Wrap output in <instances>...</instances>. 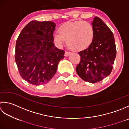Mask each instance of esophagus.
I'll use <instances>...</instances> for the list:
<instances>
[{
  "label": "esophagus",
  "instance_id": "1",
  "mask_svg": "<svg viewBox=\"0 0 129 129\" xmlns=\"http://www.w3.org/2000/svg\"><path fill=\"white\" fill-rule=\"evenodd\" d=\"M70 54H71V52H70L66 51V52H65V53H64V56H65L66 57H67V56H68V55Z\"/></svg>",
  "mask_w": 129,
  "mask_h": 129
}]
</instances>
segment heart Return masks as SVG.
<instances>
[{"label": "heart", "instance_id": "b5f03b06", "mask_svg": "<svg viewBox=\"0 0 129 129\" xmlns=\"http://www.w3.org/2000/svg\"><path fill=\"white\" fill-rule=\"evenodd\" d=\"M94 36L93 26L87 21L68 22L59 28V33L55 32L53 40L59 47L64 45L67 40L68 46L75 51H81L90 45Z\"/></svg>", "mask_w": 129, "mask_h": 129}]
</instances>
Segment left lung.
Segmentation results:
<instances>
[{"mask_svg":"<svg viewBox=\"0 0 129 129\" xmlns=\"http://www.w3.org/2000/svg\"><path fill=\"white\" fill-rule=\"evenodd\" d=\"M92 24L94 29L93 39L88 48L78 52L81 61L76 70L83 80L94 83L111 73L116 49L114 35L103 20L95 17Z\"/></svg>","mask_w":129,"mask_h":129,"instance_id":"obj_1","label":"left lung"}]
</instances>
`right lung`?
I'll list each match as a JSON object with an SVG mask.
<instances>
[{
  "label": "right lung",
  "instance_id": "1",
  "mask_svg": "<svg viewBox=\"0 0 129 129\" xmlns=\"http://www.w3.org/2000/svg\"><path fill=\"white\" fill-rule=\"evenodd\" d=\"M56 24L32 20L23 29L16 42L15 60L23 80L33 85L48 83L53 77L64 51L53 43Z\"/></svg>",
  "mask_w": 129,
  "mask_h": 129
}]
</instances>
